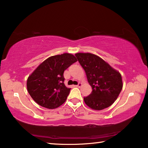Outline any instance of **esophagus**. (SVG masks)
<instances>
[{
	"label": "esophagus",
	"mask_w": 148,
	"mask_h": 148,
	"mask_svg": "<svg viewBox=\"0 0 148 148\" xmlns=\"http://www.w3.org/2000/svg\"><path fill=\"white\" fill-rule=\"evenodd\" d=\"M82 84L81 83H79L78 84H77V85H76V87H81L82 86Z\"/></svg>",
	"instance_id": "1"
}]
</instances>
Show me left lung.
<instances>
[{"label":"left lung","mask_w":148,"mask_h":148,"mask_svg":"<svg viewBox=\"0 0 148 148\" xmlns=\"http://www.w3.org/2000/svg\"><path fill=\"white\" fill-rule=\"evenodd\" d=\"M75 56L92 87L91 93L84 97L85 103L95 110L111 106L123 88L121 74L96 55L77 53Z\"/></svg>","instance_id":"obj_1"}]
</instances>
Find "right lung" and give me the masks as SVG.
I'll return each mask as SVG.
<instances>
[{
    "label": "right lung",
    "mask_w": 148,
    "mask_h": 148,
    "mask_svg": "<svg viewBox=\"0 0 148 148\" xmlns=\"http://www.w3.org/2000/svg\"><path fill=\"white\" fill-rule=\"evenodd\" d=\"M77 61L70 53L51 56L42 62L27 79L29 95L37 104L48 109L59 107L71 91L64 84V71Z\"/></svg>",
    "instance_id": "right-lung-1"
}]
</instances>
